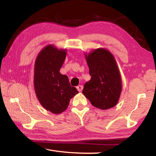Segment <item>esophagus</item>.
Here are the masks:
<instances>
[{"label": "esophagus", "instance_id": "esophagus-1", "mask_svg": "<svg viewBox=\"0 0 156 156\" xmlns=\"http://www.w3.org/2000/svg\"><path fill=\"white\" fill-rule=\"evenodd\" d=\"M76 88H77V89H78V91H80V92L82 90H83V87L82 86V85H79V86H78L77 87H76Z\"/></svg>", "mask_w": 156, "mask_h": 156}]
</instances>
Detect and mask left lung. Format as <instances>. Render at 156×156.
<instances>
[{
  "label": "left lung",
  "instance_id": "left-lung-1",
  "mask_svg": "<svg viewBox=\"0 0 156 156\" xmlns=\"http://www.w3.org/2000/svg\"><path fill=\"white\" fill-rule=\"evenodd\" d=\"M91 80L84 85L83 94L93 106L102 110L115 107L122 91V79L113 55L105 48L84 54Z\"/></svg>",
  "mask_w": 156,
  "mask_h": 156
}]
</instances>
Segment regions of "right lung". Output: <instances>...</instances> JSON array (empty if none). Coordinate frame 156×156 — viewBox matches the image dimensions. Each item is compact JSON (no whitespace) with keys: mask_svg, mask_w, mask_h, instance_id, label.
<instances>
[{"mask_svg":"<svg viewBox=\"0 0 156 156\" xmlns=\"http://www.w3.org/2000/svg\"><path fill=\"white\" fill-rule=\"evenodd\" d=\"M67 50L48 44L39 52L34 65V84L38 101L44 109L59 114L67 109L71 98L78 93L68 77L60 73Z\"/></svg>","mask_w":156,"mask_h":156,"instance_id":"1","label":"right lung"}]
</instances>
